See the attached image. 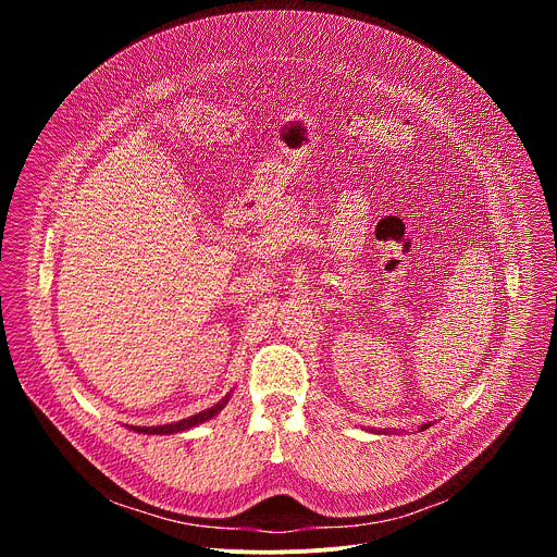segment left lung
Returning a JSON list of instances; mask_svg holds the SVG:
<instances>
[{"instance_id":"8db88e82","label":"left lung","mask_w":557,"mask_h":557,"mask_svg":"<svg viewBox=\"0 0 557 557\" xmlns=\"http://www.w3.org/2000/svg\"><path fill=\"white\" fill-rule=\"evenodd\" d=\"M428 428H430V425H428V423H425V425H421V432H423V430H428Z\"/></svg>"}]
</instances>
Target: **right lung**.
I'll use <instances>...</instances> for the list:
<instances>
[{
  "mask_svg": "<svg viewBox=\"0 0 557 557\" xmlns=\"http://www.w3.org/2000/svg\"><path fill=\"white\" fill-rule=\"evenodd\" d=\"M226 404H228V394L224 396V399H222L220 404L211 406L209 410L198 412V414H194V417H187V419H183V421H176V423H170V425H156V428H129V430H134V432H138V434H176V432H185V430H191V428H196V425H200V423H205V421L213 419V417H215V414H218Z\"/></svg>",
  "mask_w": 557,
  "mask_h": 557,
  "instance_id": "right-lung-1",
  "label": "right lung"
}]
</instances>
